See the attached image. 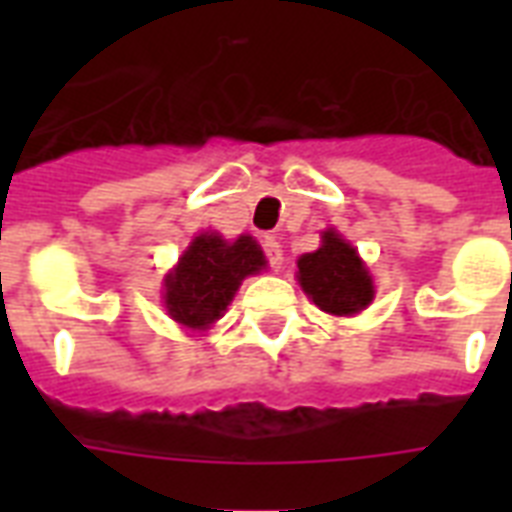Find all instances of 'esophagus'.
Returning <instances> with one entry per match:
<instances>
[{
    "instance_id": "obj_1",
    "label": "esophagus",
    "mask_w": 512,
    "mask_h": 512,
    "mask_svg": "<svg viewBox=\"0 0 512 512\" xmlns=\"http://www.w3.org/2000/svg\"><path fill=\"white\" fill-rule=\"evenodd\" d=\"M265 255H268V263H271L273 271H279L281 265H284V249H281V241L276 236H265L263 241Z\"/></svg>"
}]
</instances>
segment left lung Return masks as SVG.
Returning a JSON list of instances; mask_svg holds the SVG:
<instances>
[{
	"label": "left lung",
	"mask_w": 512,
	"mask_h": 512,
	"mask_svg": "<svg viewBox=\"0 0 512 512\" xmlns=\"http://www.w3.org/2000/svg\"><path fill=\"white\" fill-rule=\"evenodd\" d=\"M297 281L329 316H353L374 300V281L356 247L335 228L321 233V247L297 260Z\"/></svg>",
	"instance_id": "1"
}]
</instances>
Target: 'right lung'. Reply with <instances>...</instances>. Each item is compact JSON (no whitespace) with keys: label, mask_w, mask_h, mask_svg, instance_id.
<instances>
[{"label":"right lung","mask_w":512,"mask_h":512,"mask_svg":"<svg viewBox=\"0 0 512 512\" xmlns=\"http://www.w3.org/2000/svg\"><path fill=\"white\" fill-rule=\"evenodd\" d=\"M263 268V249L252 236L225 241L220 233H199L164 276V308L180 327L204 332L231 305L241 281Z\"/></svg>","instance_id":"right-lung-1"}]
</instances>
